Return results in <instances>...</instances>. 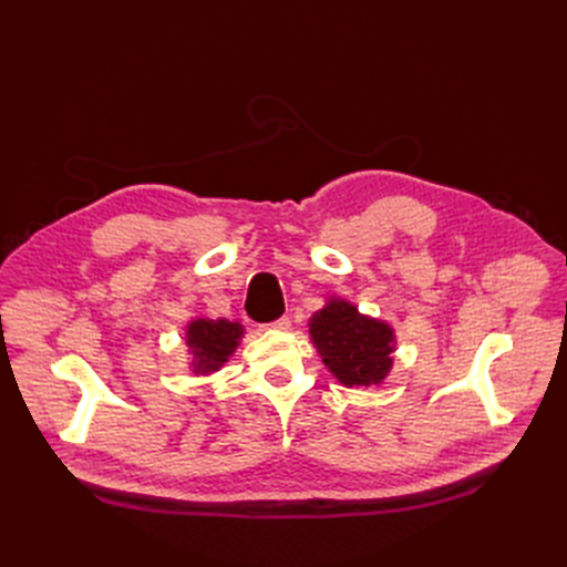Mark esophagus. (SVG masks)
<instances>
[{
	"label": "esophagus",
	"instance_id": "obj_1",
	"mask_svg": "<svg viewBox=\"0 0 567 567\" xmlns=\"http://www.w3.org/2000/svg\"><path fill=\"white\" fill-rule=\"evenodd\" d=\"M269 330H288L290 328V318L288 316H281L279 320H275V322H269L267 326Z\"/></svg>",
	"mask_w": 567,
	"mask_h": 567
}]
</instances>
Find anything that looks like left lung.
<instances>
[{
  "label": "left lung",
  "instance_id": "1",
  "mask_svg": "<svg viewBox=\"0 0 567 567\" xmlns=\"http://www.w3.org/2000/svg\"><path fill=\"white\" fill-rule=\"evenodd\" d=\"M309 334L322 362L348 388L379 385L392 369L394 330L346 300H330L316 311Z\"/></svg>",
  "mask_w": 567,
  "mask_h": 567
}]
</instances>
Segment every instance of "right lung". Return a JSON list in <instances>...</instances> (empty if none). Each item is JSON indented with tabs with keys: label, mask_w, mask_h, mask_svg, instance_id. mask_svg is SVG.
Wrapping results in <instances>:
<instances>
[{
	"label": "right lung",
	"mask_w": 567,
	"mask_h": 567,
	"mask_svg": "<svg viewBox=\"0 0 567 567\" xmlns=\"http://www.w3.org/2000/svg\"><path fill=\"white\" fill-rule=\"evenodd\" d=\"M245 334L239 322L226 318H196L186 326V346L192 353V369L196 375H209L219 371L224 362L235 353L239 339Z\"/></svg>",
	"instance_id": "right-lung-1"
}]
</instances>
